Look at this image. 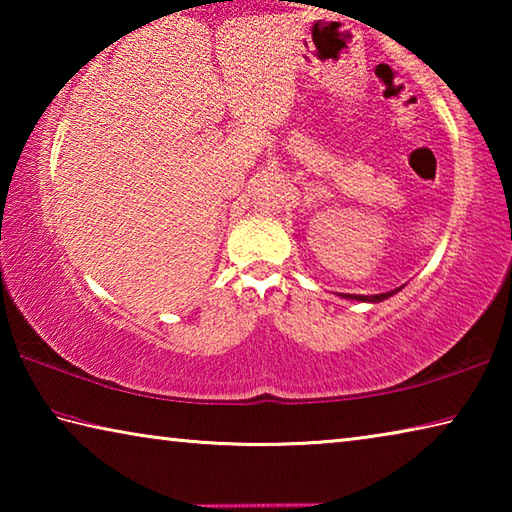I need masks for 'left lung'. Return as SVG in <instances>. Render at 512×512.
Segmentation results:
<instances>
[{"label": "left lung", "mask_w": 512, "mask_h": 512, "mask_svg": "<svg viewBox=\"0 0 512 512\" xmlns=\"http://www.w3.org/2000/svg\"><path fill=\"white\" fill-rule=\"evenodd\" d=\"M393 293H397V289L395 291H388V293H379V296H354V293H343V296L350 298V300H361V302H381V300L391 298Z\"/></svg>", "instance_id": "8db88e82"}]
</instances>
